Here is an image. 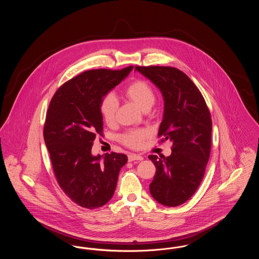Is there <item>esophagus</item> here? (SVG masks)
I'll return each mask as SVG.
<instances>
[{"instance_id":"1","label":"esophagus","mask_w":259,"mask_h":259,"mask_svg":"<svg viewBox=\"0 0 259 259\" xmlns=\"http://www.w3.org/2000/svg\"><path fill=\"white\" fill-rule=\"evenodd\" d=\"M144 158H143V156H141V155H137V154H129L128 155V160L130 161V162H132V161L135 160H143Z\"/></svg>"}]
</instances>
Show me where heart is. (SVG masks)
I'll use <instances>...</instances> for the list:
<instances>
[{
	"mask_svg": "<svg viewBox=\"0 0 259 259\" xmlns=\"http://www.w3.org/2000/svg\"><path fill=\"white\" fill-rule=\"evenodd\" d=\"M127 98L131 100L143 111H148L155 102V94L149 84L143 80H137L127 87L124 91ZM118 103L114 95L108 94L101 102V113L104 120L111 124L115 119ZM147 129H136L126 132L122 136L124 144L131 148H140L143 141L148 137Z\"/></svg>",
	"mask_w": 259,
	"mask_h": 259,
	"instance_id": "heart-1",
	"label": "heart"
}]
</instances>
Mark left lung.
<instances>
[{"label":"left lung","instance_id":"left-lung-1","mask_svg":"<svg viewBox=\"0 0 259 259\" xmlns=\"http://www.w3.org/2000/svg\"><path fill=\"white\" fill-rule=\"evenodd\" d=\"M135 70L160 90L164 111L158 136L172 143L170 156H148L156 167L149 191L163 206L177 207L190 199L203 180L210 152V113L196 85L182 71L159 66Z\"/></svg>","mask_w":259,"mask_h":259}]
</instances>
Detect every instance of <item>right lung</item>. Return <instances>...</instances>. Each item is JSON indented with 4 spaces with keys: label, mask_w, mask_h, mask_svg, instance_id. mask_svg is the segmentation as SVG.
Returning a JSON list of instances; mask_svg holds the SVG:
<instances>
[{
    "label": "right lung",
    "mask_w": 259,
    "mask_h": 259,
    "mask_svg": "<svg viewBox=\"0 0 259 259\" xmlns=\"http://www.w3.org/2000/svg\"><path fill=\"white\" fill-rule=\"evenodd\" d=\"M132 70L133 66L120 71H87L64 83L50 101L45 143L58 184L80 207L93 209L106 205L128 160L123 153L93 155L91 149L103 131L102 100Z\"/></svg>",
    "instance_id": "obj_1"
}]
</instances>
